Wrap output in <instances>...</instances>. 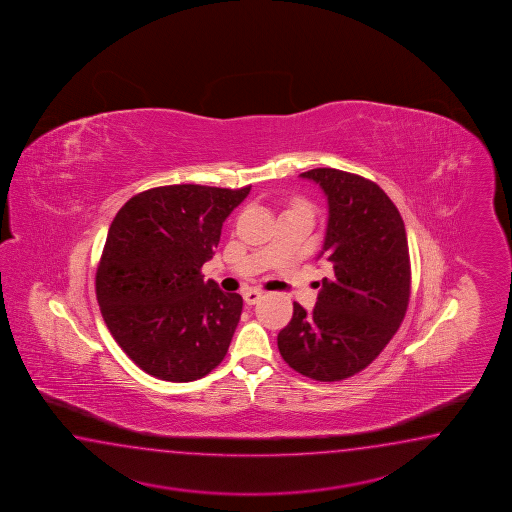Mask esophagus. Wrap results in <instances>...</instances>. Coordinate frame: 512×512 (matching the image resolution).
Segmentation results:
<instances>
[{"label":"esophagus","instance_id":"esophagus-1","mask_svg":"<svg viewBox=\"0 0 512 512\" xmlns=\"http://www.w3.org/2000/svg\"><path fill=\"white\" fill-rule=\"evenodd\" d=\"M261 291H258V289H245L243 291V300H245V303L247 305H254V303H258V301L261 300Z\"/></svg>","mask_w":512,"mask_h":512}]
</instances>
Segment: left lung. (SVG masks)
<instances>
[{
	"instance_id": "1",
	"label": "left lung",
	"mask_w": 512,
	"mask_h": 512,
	"mask_svg": "<svg viewBox=\"0 0 512 512\" xmlns=\"http://www.w3.org/2000/svg\"><path fill=\"white\" fill-rule=\"evenodd\" d=\"M329 203L323 251L329 278L316 307L294 303L278 334L281 358L318 381H340L378 358L400 329L411 296L405 225L391 198L371 180L338 169H312Z\"/></svg>"
}]
</instances>
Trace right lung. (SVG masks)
Masks as SVG:
<instances>
[{"instance_id":"1","label":"right lung","mask_w":512,"mask_h":512,"mask_svg":"<svg viewBox=\"0 0 512 512\" xmlns=\"http://www.w3.org/2000/svg\"><path fill=\"white\" fill-rule=\"evenodd\" d=\"M251 187L167 185L132 196L112 220L96 272L101 316L141 371L194 381L220 365L243 300L203 281L223 221Z\"/></svg>"}]
</instances>
